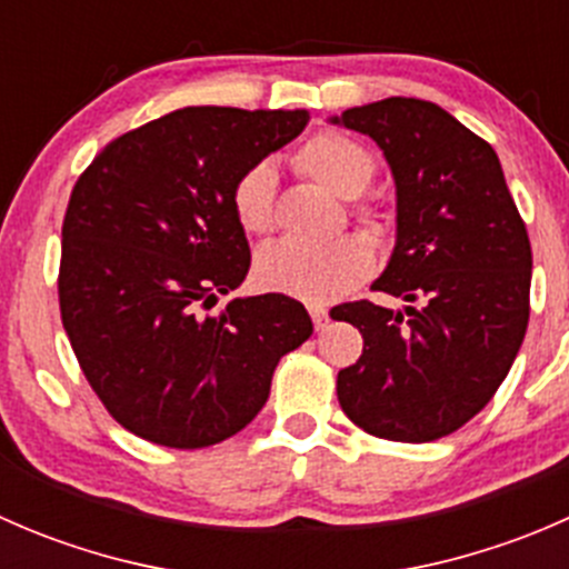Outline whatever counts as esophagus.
I'll use <instances>...</instances> for the list:
<instances>
[{
	"label": "esophagus",
	"mask_w": 569,
	"mask_h": 569,
	"mask_svg": "<svg viewBox=\"0 0 569 569\" xmlns=\"http://www.w3.org/2000/svg\"><path fill=\"white\" fill-rule=\"evenodd\" d=\"M308 311H311L313 327H317V330H325L327 321H330V313H327V308L325 306H308Z\"/></svg>",
	"instance_id": "34e87169"
}]
</instances>
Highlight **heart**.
<instances>
[{"mask_svg": "<svg viewBox=\"0 0 569 569\" xmlns=\"http://www.w3.org/2000/svg\"><path fill=\"white\" fill-rule=\"evenodd\" d=\"M297 164L313 181L338 198H355L375 178V157L352 137L341 131H319L297 151ZM274 168L256 162L233 181L231 211L244 233H267L274 211ZM375 237L386 233V222L377 211H360ZM375 269V250L358 233L338 237L332 242L306 244L295 239L272 242L258 250L256 278L263 289L297 297L306 302H330L352 291Z\"/></svg>", "mask_w": 569, "mask_h": 569, "instance_id": "b5f03b06", "label": "heart"}]
</instances>
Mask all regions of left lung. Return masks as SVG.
Wrapping results in <instances>:
<instances>
[{
    "label": "left lung",
    "instance_id": "8db88e82",
    "mask_svg": "<svg viewBox=\"0 0 569 569\" xmlns=\"http://www.w3.org/2000/svg\"><path fill=\"white\" fill-rule=\"evenodd\" d=\"M371 137L396 183V244L371 289L401 311L343 302L363 336L338 401L375 438L429 443L468 423L512 369L529 327L531 244L490 142L432 101L391 99L330 118Z\"/></svg>",
    "mask_w": 569,
    "mask_h": 569
}]
</instances>
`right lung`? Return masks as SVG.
Masks as SVG:
<instances>
[{
    "label": "right lung",
    "mask_w": 569,
    "mask_h": 569,
    "mask_svg": "<svg viewBox=\"0 0 569 569\" xmlns=\"http://www.w3.org/2000/svg\"><path fill=\"white\" fill-rule=\"evenodd\" d=\"M306 123V109L183 107L126 131L79 176L62 222V327L137 438L168 449L231 438L267 405L278 360L311 338L286 295L209 313L250 269L233 181Z\"/></svg>",
    "instance_id": "1"
}]
</instances>
